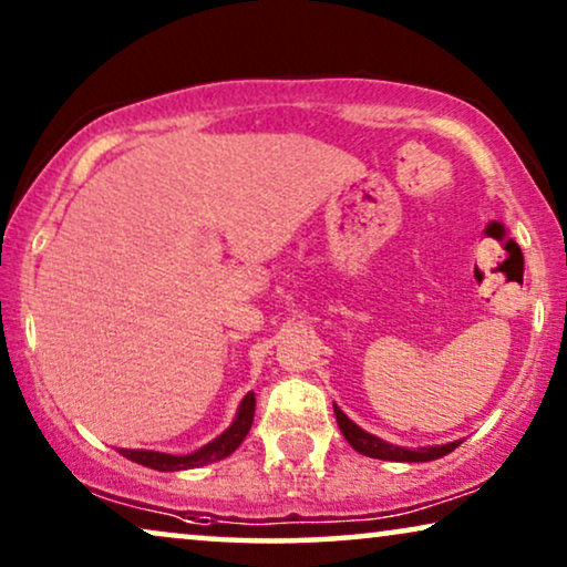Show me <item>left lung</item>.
<instances>
[{"label": "left lung", "instance_id": "8db88e82", "mask_svg": "<svg viewBox=\"0 0 567 567\" xmlns=\"http://www.w3.org/2000/svg\"><path fill=\"white\" fill-rule=\"evenodd\" d=\"M336 408V421H338V429L343 433L348 444H351L355 452L359 454H367L371 460H390V462H431V460H439V456H446L449 452H454L456 446H460V441H452V444H441V446H423V449H405V446H394V444H386L374 433L363 431L355 425L351 417H348L343 410L338 405Z\"/></svg>", "mask_w": 567, "mask_h": 567}]
</instances>
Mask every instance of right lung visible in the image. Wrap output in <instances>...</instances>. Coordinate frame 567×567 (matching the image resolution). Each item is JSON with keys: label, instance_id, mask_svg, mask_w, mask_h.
Masks as SVG:
<instances>
[{"label": "right lung", "instance_id": "1", "mask_svg": "<svg viewBox=\"0 0 567 567\" xmlns=\"http://www.w3.org/2000/svg\"><path fill=\"white\" fill-rule=\"evenodd\" d=\"M252 417H255V394L247 392L245 400L239 402L235 423H231L229 429L221 433V436H216L212 444L196 449L193 454L177 456V454H165V452H146V449H121V454L131 462L144 464V467H152L159 472L204 467V464L224 460V456H229L239 444H243L247 431H250V425H252Z\"/></svg>", "mask_w": 567, "mask_h": 567}]
</instances>
